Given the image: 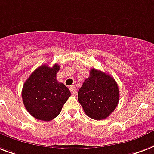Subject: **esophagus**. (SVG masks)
I'll return each instance as SVG.
<instances>
[{"label": "esophagus", "mask_w": 154, "mask_h": 154, "mask_svg": "<svg viewBox=\"0 0 154 154\" xmlns=\"http://www.w3.org/2000/svg\"><path fill=\"white\" fill-rule=\"evenodd\" d=\"M69 90H70V91H71V93H72V94H75L76 92H77V89L75 87V85H71V86L69 87Z\"/></svg>", "instance_id": "esophagus-1"}]
</instances>
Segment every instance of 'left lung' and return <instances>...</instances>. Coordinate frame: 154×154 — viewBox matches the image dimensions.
Here are the masks:
<instances>
[{
    "label": "left lung",
    "mask_w": 154,
    "mask_h": 154,
    "mask_svg": "<svg viewBox=\"0 0 154 154\" xmlns=\"http://www.w3.org/2000/svg\"><path fill=\"white\" fill-rule=\"evenodd\" d=\"M78 102L91 119L107 118L118 105L119 87L111 75L92 69L78 90Z\"/></svg>",
    "instance_id": "8db88e82"
}]
</instances>
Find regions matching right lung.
<instances>
[{
    "label": "right lung",
    "instance_id": "obj_1",
    "mask_svg": "<svg viewBox=\"0 0 154 154\" xmlns=\"http://www.w3.org/2000/svg\"><path fill=\"white\" fill-rule=\"evenodd\" d=\"M59 64H43L30 74L23 85V104L35 119L50 121L60 113L71 93L63 83L57 82Z\"/></svg>",
    "mask_w": 154,
    "mask_h": 154
}]
</instances>
